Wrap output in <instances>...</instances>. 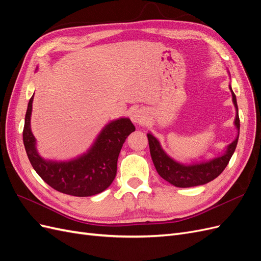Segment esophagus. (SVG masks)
I'll return each instance as SVG.
<instances>
[{"label": "esophagus", "instance_id": "34e87169", "mask_svg": "<svg viewBox=\"0 0 261 261\" xmlns=\"http://www.w3.org/2000/svg\"><path fill=\"white\" fill-rule=\"evenodd\" d=\"M130 118L134 123L140 125L146 121V113L143 110H135V111L132 112Z\"/></svg>", "mask_w": 261, "mask_h": 261}]
</instances>
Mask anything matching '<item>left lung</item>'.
<instances>
[{
	"mask_svg": "<svg viewBox=\"0 0 261 261\" xmlns=\"http://www.w3.org/2000/svg\"><path fill=\"white\" fill-rule=\"evenodd\" d=\"M232 91V88L230 87ZM232 97L234 106L236 108V117H235V126L240 130V117H239V108L238 102H236V97L232 91ZM150 154H151L153 164L155 167L156 172L159 175L168 180L169 183L176 187H193L207 184L209 181L213 180L218 177L223 170L226 168V165L230 162L236 145L239 141V135L231 145H228L224 154L215 158L208 162H203L200 164H193V165H183L180 163L175 162L169 155L165 154L162 150L159 141H158L151 134H147Z\"/></svg>",
	"mask_w": 261,
	"mask_h": 261,
	"instance_id": "1",
	"label": "left lung"
}]
</instances>
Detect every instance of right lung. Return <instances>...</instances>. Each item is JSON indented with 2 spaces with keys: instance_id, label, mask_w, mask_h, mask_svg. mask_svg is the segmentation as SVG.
I'll list each match as a JSON object with an SVG mask.
<instances>
[{
  "instance_id": "1",
  "label": "right lung",
  "mask_w": 261,
  "mask_h": 261,
  "mask_svg": "<svg viewBox=\"0 0 261 261\" xmlns=\"http://www.w3.org/2000/svg\"><path fill=\"white\" fill-rule=\"evenodd\" d=\"M33 99L34 96L28 103L22 139L28 159L38 175L63 194L87 197L103 192L115 178L117 159L123 144L135 130L130 120L120 118L108 124L89 151L78 159L68 162L45 161L38 154L36 139L30 130Z\"/></svg>"
}]
</instances>
